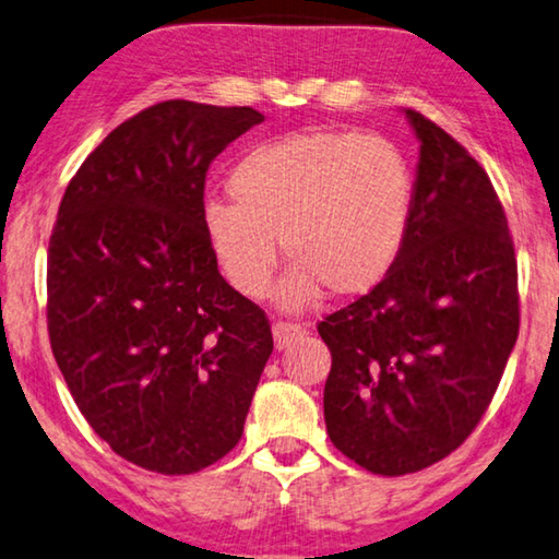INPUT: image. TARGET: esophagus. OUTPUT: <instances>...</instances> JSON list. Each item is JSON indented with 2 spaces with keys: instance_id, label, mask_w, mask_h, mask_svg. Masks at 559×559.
<instances>
[{
  "instance_id": "esophagus-1",
  "label": "esophagus",
  "mask_w": 559,
  "mask_h": 559,
  "mask_svg": "<svg viewBox=\"0 0 559 559\" xmlns=\"http://www.w3.org/2000/svg\"><path fill=\"white\" fill-rule=\"evenodd\" d=\"M272 334H274V346H277V349H285V346L292 340H297V336L305 334V326L287 324V322H274Z\"/></svg>"
}]
</instances>
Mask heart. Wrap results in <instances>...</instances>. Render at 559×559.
Segmentation results:
<instances>
[{"label": "heart", "mask_w": 559, "mask_h": 559, "mask_svg": "<svg viewBox=\"0 0 559 559\" xmlns=\"http://www.w3.org/2000/svg\"><path fill=\"white\" fill-rule=\"evenodd\" d=\"M233 203L210 200L203 230L225 280L250 299L267 295L280 242L295 260L277 299L305 309L359 297L386 277L414 217L416 178L386 135L305 131L252 145L227 176Z\"/></svg>", "instance_id": "obj_1"}]
</instances>
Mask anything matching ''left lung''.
Wrapping results in <instances>:
<instances>
[{"mask_svg":"<svg viewBox=\"0 0 559 559\" xmlns=\"http://www.w3.org/2000/svg\"><path fill=\"white\" fill-rule=\"evenodd\" d=\"M420 141L414 217L393 270L319 322L332 352L326 433L377 475H406L473 433L518 342V260L480 163L406 108Z\"/></svg>","mask_w":559,"mask_h":559,"instance_id":"left-lung-1","label":"left lung"}]
</instances>
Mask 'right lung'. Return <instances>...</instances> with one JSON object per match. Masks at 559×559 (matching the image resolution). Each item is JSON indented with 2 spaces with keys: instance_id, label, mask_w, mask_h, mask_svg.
<instances>
[{
  "instance_id": "right-lung-1",
  "label": "right lung",
  "mask_w": 559,
  "mask_h": 559,
  "mask_svg": "<svg viewBox=\"0 0 559 559\" xmlns=\"http://www.w3.org/2000/svg\"><path fill=\"white\" fill-rule=\"evenodd\" d=\"M262 121L163 100L114 128L61 198L53 359L96 436L145 471L188 475L230 453L272 354L270 319L227 285L203 230L210 163Z\"/></svg>"
}]
</instances>
